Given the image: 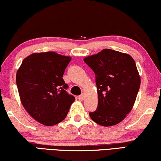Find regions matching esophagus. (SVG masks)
Masks as SVG:
<instances>
[{
	"label": "esophagus",
	"instance_id": "esophagus-1",
	"mask_svg": "<svg viewBox=\"0 0 161 161\" xmlns=\"http://www.w3.org/2000/svg\"><path fill=\"white\" fill-rule=\"evenodd\" d=\"M83 98H84V94H82L80 95V96L78 97L79 100H83Z\"/></svg>",
	"mask_w": 161,
	"mask_h": 161
}]
</instances>
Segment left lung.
I'll use <instances>...</instances> for the list:
<instances>
[{"mask_svg":"<svg viewBox=\"0 0 161 161\" xmlns=\"http://www.w3.org/2000/svg\"><path fill=\"white\" fill-rule=\"evenodd\" d=\"M96 75L98 107L89 113L92 119L103 126L121 122L130 113L140 87V76L128 53L103 49L84 58Z\"/></svg>","mask_w":161,"mask_h":161,"instance_id":"1","label":"left lung"}]
</instances>
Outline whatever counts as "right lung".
Segmentation results:
<instances>
[{
  "instance_id": "right-lung-1",
  "label": "right lung",
  "mask_w": 161,
  "mask_h": 161,
  "mask_svg": "<svg viewBox=\"0 0 161 161\" xmlns=\"http://www.w3.org/2000/svg\"><path fill=\"white\" fill-rule=\"evenodd\" d=\"M71 57L48 52L25 58L16 81L23 107L35 120L51 126L62 122L75 101L62 78Z\"/></svg>"
}]
</instances>
